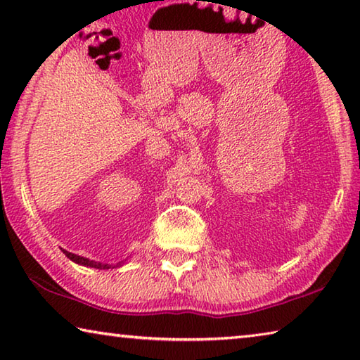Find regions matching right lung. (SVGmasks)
<instances>
[{
  "label": "right lung",
  "instance_id": "right-lung-1",
  "mask_svg": "<svg viewBox=\"0 0 360 360\" xmlns=\"http://www.w3.org/2000/svg\"><path fill=\"white\" fill-rule=\"evenodd\" d=\"M63 254L66 255V257L71 259L72 262H76V264H81V265H85V266H94V268H100V270H108V268H111V265L108 264H100V262H94V260H89L85 257H81V255H76V254H71L68 251H65V249H62Z\"/></svg>",
  "mask_w": 360,
  "mask_h": 360
}]
</instances>
